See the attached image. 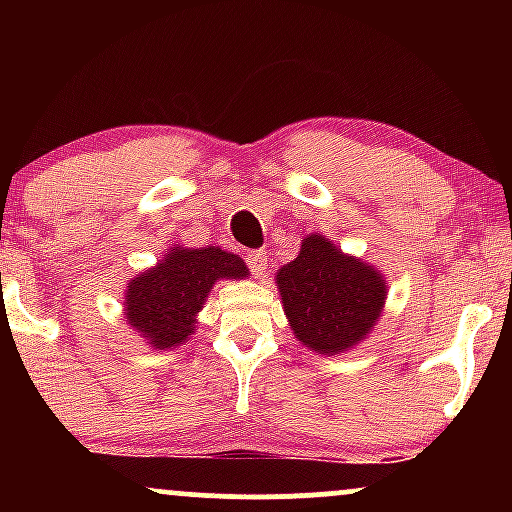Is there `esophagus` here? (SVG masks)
<instances>
[{
	"mask_svg": "<svg viewBox=\"0 0 512 512\" xmlns=\"http://www.w3.org/2000/svg\"><path fill=\"white\" fill-rule=\"evenodd\" d=\"M245 262H248L250 272L255 276L267 274V252H264V250L245 252Z\"/></svg>",
	"mask_w": 512,
	"mask_h": 512,
	"instance_id": "obj_1",
	"label": "esophagus"
}]
</instances>
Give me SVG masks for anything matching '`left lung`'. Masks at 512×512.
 I'll use <instances>...</instances> for the list:
<instances>
[{"instance_id":"obj_1","label":"left lung","mask_w":512,"mask_h":512,"mask_svg":"<svg viewBox=\"0 0 512 512\" xmlns=\"http://www.w3.org/2000/svg\"><path fill=\"white\" fill-rule=\"evenodd\" d=\"M276 289L298 342L325 356L361 344L387 298L378 269L344 255L320 233L303 238L296 260L276 272Z\"/></svg>"}]
</instances>
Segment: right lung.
Here are the masks:
<instances>
[{
    "label": "right lung",
    "instance_id": "obj_1",
    "mask_svg": "<svg viewBox=\"0 0 512 512\" xmlns=\"http://www.w3.org/2000/svg\"><path fill=\"white\" fill-rule=\"evenodd\" d=\"M250 276L245 262L219 245L173 248L156 267L127 284L125 320L156 351L185 344L195 332L197 313L219 279Z\"/></svg>",
    "mask_w": 512,
    "mask_h": 512
}]
</instances>
